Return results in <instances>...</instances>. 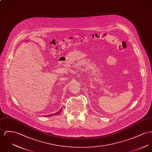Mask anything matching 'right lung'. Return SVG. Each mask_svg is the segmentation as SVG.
Here are the masks:
<instances>
[{
	"label": "right lung",
	"instance_id": "add662e5",
	"mask_svg": "<svg viewBox=\"0 0 152 152\" xmlns=\"http://www.w3.org/2000/svg\"><path fill=\"white\" fill-rule=\"evenodd\" d=\"M61 111H62V109H61L57 113H55V114H54V115H58L59 113H61ZM53 116V115H48V116Z\"/></svg>",
	"mask_w": 152,
	"mask_h": 152
}]
</instances>
